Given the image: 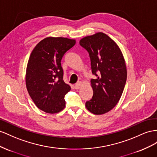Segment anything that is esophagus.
I'll list each match as a JSON object with an SVG mask.
<instances>
[{"label": "esophagus", "mask_w": 157, "mask_h": 157, "mask_svg": "<svg viewBox=\"0 0 157 157\" xmlns=\"http://www.w3.org/2000/svg\"><path fill=\"white\" fill-rule=\"evenodd\" d=\"M82 82H79V83H77L76 84H75V86H74V87H75V89H79L80 87H81V86H82Z\"/></svg>", "instance_id": "obj_1"}]
</instances>
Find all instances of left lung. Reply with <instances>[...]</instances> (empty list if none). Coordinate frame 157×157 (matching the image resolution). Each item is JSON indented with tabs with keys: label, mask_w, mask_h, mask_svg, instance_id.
Listing matches in <instances>:
<instances>
[{
	"label": "left lung",
	"mask_w": 157,
	"mask_h": 157,
	"mask_svg": "<svg viewBox=\"0 0 157 157\" xmlns=\"http://www.w3.org/2000/svg\"><path fill=\"white\" fill-rule=\"evenodd\" d=\"M79 44L89 52L92 74L97 77L91 79L93 95L86 106L94 114H105L118 103L126 85L127 69L122 52L102 32L82 38Z\"/></svg>",
	"instance_id": "1"
}]
</instances>
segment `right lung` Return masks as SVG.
<instances>
[{
  "label": "right lung",
  "mask_w": 157,
  "mask_h": 157,
  "mask_svg": "<svg viewBox=\"0 0 157 157\" xmlns=\"http://www.w3.org/2000/svg\"><path fill=\"white\" fill-rule=\"evenodd\" d=\"M75 39L48 37L31 52L25 74L27 90L38 109L55 114L66 106L64 96L70 91L63 80L61 60L75 44Z\"/></svg>",
  "instance_id": "1"
}]
</instances>
